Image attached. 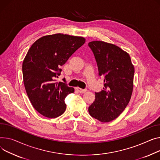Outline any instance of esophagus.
Here are the masks:
<instances>
[{"mask_svg":"<svg viewBox=\"0 0 160 160\" xmlns=\"http://www.w3.org/2000/svg\"><path fill=\"white\" fill-rule=\"evenodd\" d=\"M77 90L80 93H84L87 91L86 89H81L80 88H77Z\"/></svg>","mask_w":160,"mask_h":160,"instance_id":"obj_1","label":"esophagus"}]
</instances>
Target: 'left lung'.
I'll use <instances>...</instances> for the list:
<instances>
[{
	"label": "left lung",
	"instance_id": "8db88e82",
	"mask_svg": "<svg viewBox=\"0 0 160 160\" xmlns=\"http://www.w3.org/2000/svg\"><path fill=\"white\" fill-rule=\"evenodd\" d=\"M97 62L103 90L95 92L89 114L102 122L116 119L128 105L133 89L134 68L129 55L119 47L102 41L88 44Z\"/></svg>",
	"mask_w": 160,
	"mask_h": 160
}]
</instances>
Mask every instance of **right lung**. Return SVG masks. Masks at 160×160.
<instances>
[{
	"instance_id": "1",
	"label": "right lung",
	"mask_w": 160,
	"mask_h": 160,
	"mask_svg": "<svg viewBox=\"0 0 160 160\" xmlns=\"http://www.w3.org/2000/svg\"><path fill=\"white\" fill-rule=\"evenodd\" d=\"M85 41L81 37L57 33L41 37L28 50L22 63L24 84L32 105L42 115L54 118L65 112L64 100L74 89L55 78Z\"/></svg>"
}]
</instances>
